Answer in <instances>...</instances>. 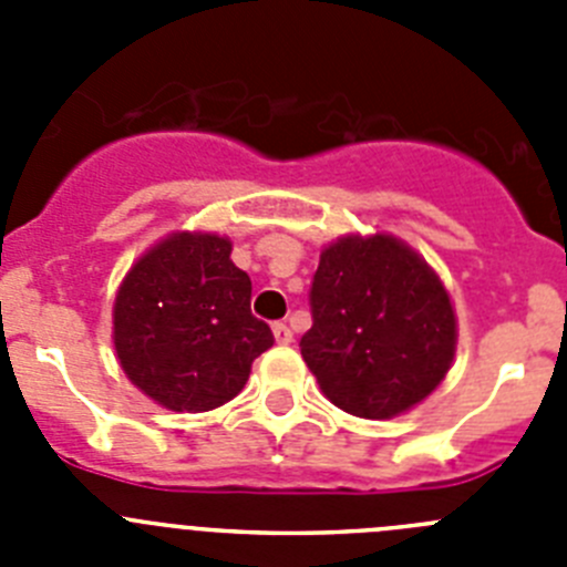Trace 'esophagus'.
<instances>
[{"label":"esophagus","instance_id":"obj_1","mask_svg":"<svg viewBox=\"0 0 567 567\" xmlns=\"http://www.w3.org/2000/svg\"><path fill=\"white\" fill-rule=\"evenodd\" d=\"M272 334H275V340H278V343H292V329L287 327V323H272Z\"/></svg>","mask_w":567,"mask_h":567}]
</instances>
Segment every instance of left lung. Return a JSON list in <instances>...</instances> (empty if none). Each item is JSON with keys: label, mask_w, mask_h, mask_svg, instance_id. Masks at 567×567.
I'll return each instance as SVG.
<instances>
[{"label": "left lung", "mask_w": 567, "mask_h": 567, "mask_svg": "<svg viewBox=\"0 0 567 567\" xmlns=\"http://www.w3.org/2000/svg\"><path fill=\"white\" fill-rule=\"evenodd\" d=\"M309 307L312 329L300 338V354L323 394L354 417L412 409L452 365V300L398 238L352 235L323 249Z\"/></svg>", "instance_id": "1"}]
</instances>
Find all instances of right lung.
I'll return each mask as SVG.
<instances>
[{"mask_svg":"<svg viewBox=\"0 0 567 567\" xmlns=\"http://www.w3.org/2000/svg\"><path fill=\"white\" fill-rule=\"evenodd\" d=\"M218 235H173L124 278L113 340L127 378L173 412H209L244 389L275 343L249 309L252 280Z\"/></svg>","mask_w":567,"mask_h":567,"instance_id":"1","label":"right lung"}]
</instances>
